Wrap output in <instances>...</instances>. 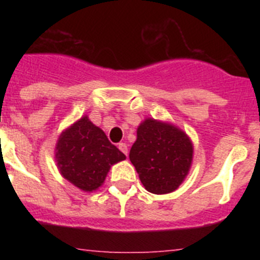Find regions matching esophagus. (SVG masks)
Returning <instances> with one entry per match:
<instances>
[{
    "instance_id": "34e87169",
    "label": "esophagus",
    "mask_w": 260,
    "mask_h": 260,
    "mask_svg": "<svg viewBox=\"0 0 260 260\" xmlns=\"http://www.w3.org/2000/svg\"><path fill=\"white\" fill-rule=\"evenodd\" d=\"M118 148L121 151H122V152L125 153V155H127V144L122 143V142H121V143H118Z\"/></svg>"
}]
</instances>
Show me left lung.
I'll return each mask as SVG.
<instances>
[{"label": "left lung", "instance_id": "8db88e82", "mask_svg": "<svg viewBox=\"0 0 260 260\" xmlns=\"http://www.w3.org/2000/svg\"><path fill=\"white\" fill-rule=\"evenodd\" d=\"M192 143L172 123L146 118L138 126L130 161L141 182L152 194H168L178 189L192 161Z\"/></svg>", "mask_w": 260, "mask_h": 260}]
</instances>
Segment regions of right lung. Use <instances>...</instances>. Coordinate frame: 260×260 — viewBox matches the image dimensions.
<instances>
[{
	"label": "right lung",
	"instance_id": "obj_1",
	"mask_svg": "<svg viewBox=\"0 0 260 260\" xmlns=\"http://www.w3.org/2000/svg\"><path fill=\"white\" fill-rule=\"evenodd\" d=\"M125 158L87 116L63 130L56 144L59 173L83 191L98 190L104 183L110 167Z\"/></svg>",
	"mask_w": 260,
	"mask_h": 260
}]
</instances>
